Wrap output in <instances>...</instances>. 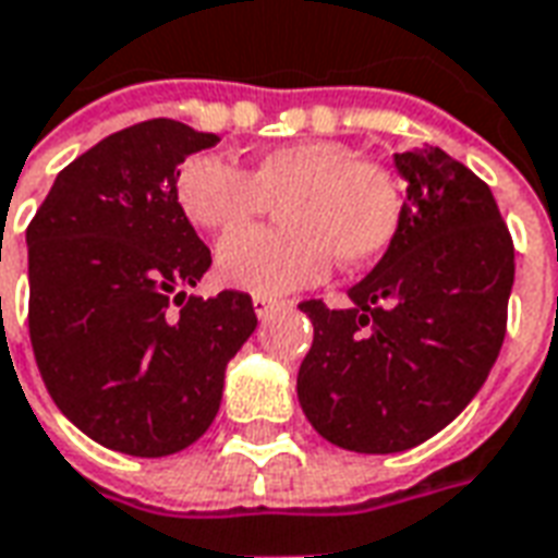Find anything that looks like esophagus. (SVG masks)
Here are the masks:
<instances>
[{
	"label": "esophagus",
	"mask_w": 558,
	"mask_h": 558,
	"mask_svg": "<svg viewBox=\"0 0 558 558\" xmlns=\"http://www.w3.org/2000/svg\"><path fill=\"white\" fill-rule=\"evenodd\" d=\"M252 306H255V315H258L260 322H264V318H267L272 310H279L282 303H279V300H270V298H252Z\"/></svg>",
	"instance_id": "34e87169"
}]
</instances>
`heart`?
<instances>
[{
	"instance_id": "obj_1",
	"label": "heart",
	"mask_w": 558,
	"mask_h": 558,
	"mask_svg": "<svg viewBox=\"0 0 558 558\" xmlns=\"http://www.w3.org/2000/svg\"><path fill=\"white\" fill-rule=\"evenodd\" d=\"M177 204L195 228L231 231L279 204L276 231H234L216 248L225 286L279 298L322 282L330 258L342 270L375 260L397 234V180L339 141L272 146L240 171L195 153L177 173Z\"/></svg>"
}]
</instances>
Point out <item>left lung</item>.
Returning <instances> with one entry per match:
<instances>
[{"label":"left lung","instance_id":"left-lung-1","mask_svg":"<svg viewBox=\"0 0 558 558\" xmlns=\"http://www.w3.org/2000/svg\"><path fill=\"white\" fill-rule=\"evenodd\" d=\"M402 219L345 310L310 300L298 399L315 433L354 453H399L457 417L499 357L513 243L496 197L438 146L393 156Z\"/></svg>","mask_w":558,"mask_h":558}]
</instances>
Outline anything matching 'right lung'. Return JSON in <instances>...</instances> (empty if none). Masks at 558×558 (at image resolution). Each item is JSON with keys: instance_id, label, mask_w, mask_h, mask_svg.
Returning a JSON list of instances; mask_svg holds the SVG:
<instances>
[{"instance_id": "1", "label": "right lung", "mask_w": 558, "mask_h": 558, "mask_svg": "<svg viewBox=\"0 0 558 558\" xmlns=\"http://www.w3.org/2000/svg\"><path fill=\"white\" fill-rule=\"evenodd\" d=\"M216 144L177 120L110 134L59 173L26 231L41 378L71 424L129 457L204 436L258 327L243 291L189 294L213 260L177 204V173Z\"/></svg>"}]
</instances>
